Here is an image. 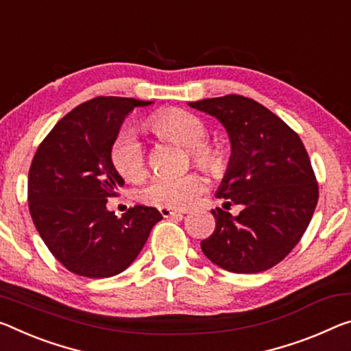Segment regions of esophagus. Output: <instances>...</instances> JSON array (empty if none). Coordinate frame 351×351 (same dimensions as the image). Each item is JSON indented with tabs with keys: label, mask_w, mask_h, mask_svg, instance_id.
I'll return each instance as SVG.
<instances>
[{
	"label": "esophagus",
	"mask_w": 351,
	"mask_h": 351,
	"mask_svg": "<svg viewBox=\"0 0 351 351\" xmlns=\"http://www.w3.org/2000/svg\"><path fill=\"white\" fill-rule=\"evenodd\" d=\"M159 210L164 217H182V214H184V213H181V210H175L170 208H159Z\"/></svg>",
	"instance_id": "1"
}]
</instances>
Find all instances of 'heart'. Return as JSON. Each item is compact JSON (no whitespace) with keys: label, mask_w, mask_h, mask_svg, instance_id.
Masks as SVG:
<instances>
[{"label":"heart","mask_w":351,"mask_h":351,"mask_svg":"<svg viewBox=\"0 0 351 351\" xmlns=\"http://www.w3.org/2000/svg\"><path fill=\"white\" fill-rule=\"evenodd\" d=\"M156 136L189 148V154L199 169L214 173L221 167V153L206 142L208 128L197 115L180 109H169L153 115L148 121ZM110 159L115 170L128 181H141L147 175V156L141 141L132 132L117 137ZM206 191V181L198 173L184 176H159L142 191V199L159 208L186 209Z\"/></svg>","instance_id":"heart-1"}]
</instances>
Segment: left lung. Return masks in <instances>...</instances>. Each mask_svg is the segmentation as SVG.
I'll return each instance as SVG.
<instances>
[{"instance_id":"8db88e82","label":"left lung","mask_w":351,"mask_h":351,"mask_svg":"<svg viewBox=\"0 0 351 351\" xmlns=\"http://www.w3.org/2000/svg\"><path fill=\"white\" fill-rule=\"evenodd\" d=\"M189 106L215 117L226 130L231 156L217 197L242 206L234 217L210 210L215 230L202 242L203 253L232 274L270 269L300 242L319 199L302 138L252 98L226 95Z\"/></svg>"}]
</instances>
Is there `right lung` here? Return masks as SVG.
<instances>
[{"instance_id": "obj_1", "label": "right lung", "mask_w": 351, "mask_h": 351, "mask_svg": "<svg viewBox=\"0 0 351 351\" xmlns=\"http://www.w3.org/2000/svg\"><path fill=\"white\" fill-rule=\"evenodd\" d=\"M149 104L121 97L82 103L56 123L32 159L27 176L32 221L54 258L76 275L121 274L162 219L152 206L136 204L120 219L106 208L125 184L110 149L126 117Z\"/></svg>"}]
</instances>
